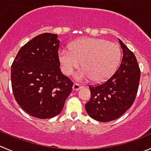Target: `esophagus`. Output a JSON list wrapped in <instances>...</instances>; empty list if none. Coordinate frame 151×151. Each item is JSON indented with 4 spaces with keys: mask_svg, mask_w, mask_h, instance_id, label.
Segmentation results:
<instances>
[{
    "mask_svg": "<svg viewBox=\"0 0 151 151\" xmlns=\"http://www.w3.org/2000/svg\"><path fill=\"white\" fill-rule=\"evenodd\" d=\"M82 87H83V86H80V85L78 84V83H74V84L73 85V90L78 91L79 89L81 88Z\"/></svg>",
    "mask_w": 151,
    "mask_h": 151,
    "instance_id": "esophagus-1",
    "label": "esophagus"
}]
</instances>
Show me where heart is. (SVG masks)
Returning <instances> with one entry per match:
<instances>
[{
    "label": "heart",
    "mask_w": 151,
    "mask_h": 151,
    "mask_svg": "<svg viewBox=\"0 0 151 151\" xmlns=\"http://www.w3.org/2000/svg\"><path fill=\"white\" fill-rule=\"evenodd\" d=\"M59 60L67 75L80 67L83 70L75 76L77 80L91 78L93 82L106 80L116 71L121 58L119 46L103 39L83 38L74 42L70 49H60Z\"/></svg>",
    "instance_id": "1"
}]
</instances>
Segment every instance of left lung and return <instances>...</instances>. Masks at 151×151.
<instances>
[{"label":"left lung","mask_w":151,"mask_h":151,"mask_svg":"<svg viewBox=\"0 0 151 151\" xmlns=\"http://www.w3.org/2000/svg\"><path fill=\"white\" fill-rule=\"evenodd\" d=\"M123 56L119 68L105 83L89 87L91 99L86 104L88 114L106 122L117 119L133 105L140 80V69L134 54L119 39Z\"/></svg>","instance_id":"8db88e82"}]
</instances>
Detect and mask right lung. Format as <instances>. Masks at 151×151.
I'll return each instance as SVG.
<instances>
[{"label": "right lung", "instance_id": "obj_1", "mask_svg": "<svg viewBox=\"0 0 151 151\" xmlns=\"http://www.w3.org/2000/svg\"><path fill=\"white\" fill-rule=\"evenodd\" d=\"M58 35H39L22 46L11 66L12 92L31 116L49 119L61 112L73 82L60 68Z\"/></svg>", "mask_w": 151, "mask_h": 151}]
</instances>
